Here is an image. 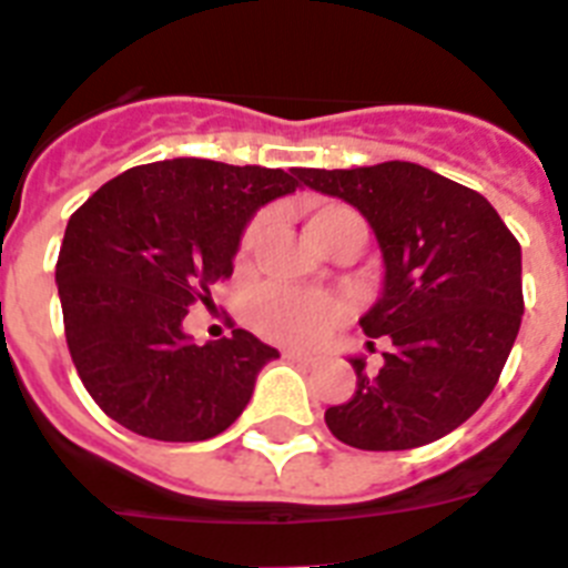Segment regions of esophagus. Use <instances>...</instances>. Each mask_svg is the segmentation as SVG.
Masks as SVG:
<instances>
[{"mask_svg": "<svg viewBox=\"0 0 568 568\" xmlns=\"http://www.w3.org/2000/svg\"><path fill=\"white\" fill-rule=\"evenodd\" d=\"M287 358H293V362H298V365H318V356L316 353H304V351H287L284 353Z\"/></svg>", "mask_w": 568, "mask_h": 568, "instance_id": "esophagus-1", "label": "esophagus"}]
</instances>
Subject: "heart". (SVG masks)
Masks as SVG:
<instances>
[{"label":"heart","mask_w":568,"mask_h":568,"mask_svg":"<svg viewBox=\"0 0 568 568\" xmlns=\"http://www.w3.org/2000/svg\"><path fill=\"white\" fill-rule=\"evenodd\" d=\"M307 212V232L327 250L333 237L351 224H362V217L336 201H310L304 206ZM270 230V215H258L246 226L241 237V255H252L264 241ZM347 313V304L342 298L324 293H310V290L287 287V284H273L264 287L252 298V324L264 333L266 338L281 344H316L331 331L333 324Z\"/></svg>","instance_id":"obj_1"}]
</instances>
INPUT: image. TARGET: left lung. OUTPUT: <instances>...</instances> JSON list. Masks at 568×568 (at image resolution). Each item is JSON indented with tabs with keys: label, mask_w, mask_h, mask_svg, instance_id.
Returning a JSON list of instances; mask_svg holds the SVG:
<instances>
[{
	"label": "left lung",
	"mask_w": 568,
	"mask_h": 568,
	"mask_svg": "<svg viewBox=\"0 0 568 568\" xmlns=\"http://www.w3.org/2000/svg\"><path fill=\"white\" fill-rule=\"evenodd\" d=\"M295 178L356 206L385 261L379 302L358 324L394 347L379 373L351 358L356 390L327 408V428L362 450L419 448L459 428L488 399L520 331L517 237L479 192L408 160Z\"/></svg>",
	"instance_id": "left-lung-1"
}]
</instances>
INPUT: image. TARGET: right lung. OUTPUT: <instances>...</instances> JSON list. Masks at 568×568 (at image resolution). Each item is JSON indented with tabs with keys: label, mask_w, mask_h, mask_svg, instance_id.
Here are the masks:
<instances>
[{
	"label": "right lung",
	"mask_w": 568,
	"mask_h": 568,
	"mask_svg": "<svg viewBox=\"0 0 568 568\" xmlns=\"http://www.w3.org/2000/svg\"><path fill=\"white\" fill-rule=\"evenodd\" d=\"M295 186V169L174 158L118 174L71 215L57 258L65 342L105 416L201 443L244 414L278 351L241 327L195 344L183 318L230 278L252 215Z\"/></svg>",
	"instance_id": "right-lung-1"
}]
</instances>
